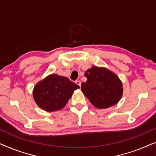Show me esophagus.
<instances>
[{"mask_svg": "<svg viewBox=\"0 0 156 156\" xmlns=\"http://www.w3.org/2000/svg\"><path fill=\"white\" fill-rule=\"evenodd\" d=\"M75 83H76V84H77V85H79V86L81 87V82H80V80H76V81H75Z\"/></svg>", "mask_w": 156, "mask_h": 156, "instance_id": "34e87169", "label": "esophagus"}]
</instances>
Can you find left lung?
Here are the masks:
<instances>
[{
    "instance_id": "left-lung-1",
    "label": "left lung",
    "mask_w": 156,
    "mask_h": 156,
    "mask_svg": "<svg viewBox=\"0 0 156 156\" xmlns=\"http://www.w3.org/2000/svg\"><path fill=\"white\" fill-rule=\"evenodd\" d=\"M87 78L81 89L94 106L106 108L116 104L123 93L122 83L114 73L105 68L93 67L85 72Z\"/></svg>"
}]
</instances>
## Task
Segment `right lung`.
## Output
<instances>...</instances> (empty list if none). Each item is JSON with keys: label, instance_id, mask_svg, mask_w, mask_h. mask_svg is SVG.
Wrapping results in <instances>:
<instances>
[{"label": "right lung", "instance_id": "right-lung-1", "mask_svg": "<svg viewBox=\"0 0 156 156\" xmlns=\"http://www.w3.org/2000/svg\"><path fill=\"white\" fill-rule=\"evenodd\" d=\"M79 88L77 84L68 78L53 74L36 84L33 90V97L42 109L54 112L62 109L74 91Z\"/></svg>", "mask_w": 156, "mask_h": 156}]
</instances>
